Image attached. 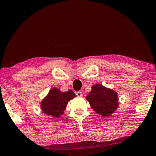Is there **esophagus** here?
Masks as SVG:
<instances>
[{"mask_svg":"<svg viewBox=\"0 0 156 156\" xmlns=\"http://www.w3.org/2000/svg\"><path fill=\"white\" fill-rule=\"evenodd\" d=\"M76 97H82V91H76Z\"/></svg>","mask_w":156,"mask_h":156,"instance_id":"1","label":"esophagus"}]
</instances>
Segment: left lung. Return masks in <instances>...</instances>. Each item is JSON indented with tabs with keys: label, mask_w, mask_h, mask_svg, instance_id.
I'll return each mask as SVG.
<instances>
[{
	"label": "left lung",
	"mask_w": 156,
	"mask_h": 156,
	"mask_svg": "<svg viewBox=\"0 0 156 156\" xmlns=\"http://www.w3.org/2000/svg\"><path fill=\"white\" fill-rule=\"evenodd\" d=\"M87 99L91 108L102 116H110L119 105L117 94L112 89L98 84L92 87Z\"/></svg>",
	"instance_id": "8db88e82"
}]
</instances>
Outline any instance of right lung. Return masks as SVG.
Segmentation results:
<instances>
[{"instance_id":"1","label":"right lung","mask_w":156,"mask_h":156,"mask_svg":"<svg viewBox=\"0 0 156 156\" xmlns=\"http://www.w3.org/2000/svg\"><path fill=\"white\" fill-rule=\"evenodd\" d=\"M74 97L75 94L71 90L62 92L59 89L53 88L42 101L41 108L44 114L57 118L63 114L68 101Z\"/></svg>"}]
</instances>
